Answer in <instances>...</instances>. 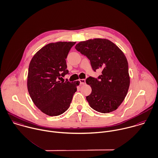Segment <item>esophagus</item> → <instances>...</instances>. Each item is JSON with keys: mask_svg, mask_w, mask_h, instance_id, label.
<instances>
[{"mask_svg": "<svg viewBox=\"0 0 158 158\" xmlns=\"http://www.w3.org/2000/svg\"><path fill=\"white\" fill-rule=\"evenodd\" d=\"M79 81H80L81 85H85V84H86V80H85V79H80Z\"/></svg>", "mask_w": 158, "mask_h": 158, "instance_id": "obj_1", "label": "esophagus"}]
</instances>
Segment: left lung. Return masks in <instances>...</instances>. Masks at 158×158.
<instances>
[{"label": "left lung", "mask_w": 158, "mask_h": 158, "mask_svg": "<svg viewBox=\"0 0 158 158\" xmlns=\"http://www.w3.org/2000/svg\"><path fill=\"white\" fill-rule=\"evenodd\" d=\"M77 51L90 60L93 69H102L96 79L89 77L86 83L92 92L86 96L90 106L106 113L116 110L126 96L130 85L128 62L124 53L114 43L106 39H94L80 42Z\"/></svg>", "instance_id": "obj_1"}]
</instances>
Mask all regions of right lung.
<instances>
[{"instance_id": "add662e5", "label": "right lung", "mask_w": 158, "mask_h": 158, "mask_svg": "<svg viewBox=\"0 0 158 158\" xmlns=\"http://www.w3.org/2000/svg\"><path fill=\"white\" fill-rule=\"evenodd\" d=\"M75 42H57L42 47L32 58L28 70L27 89L31 99L44 113L58 116L70 105L79 81H57L68 73L66 58Z\"/></svg>"}]
</instances>
